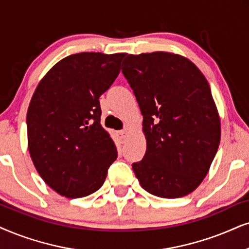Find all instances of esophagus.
I'll use <instances>...</instances> for the list:
<instances>
[{
  "mask_svg": "<svg viewBox=\"0 0 249 249\" xmlns=\"http://www.w3.org/2000/svg\"><path fill=\"white\" fill-rule=\"evenodd\" d=\"M126 135H127V131H126V130L118 131V137H119V140H121L122 142H124L125 139H126Z\"/></svg>",
  "mask_w": 249,
  "mask_h": 249,
  "instance_id": "34e87169",
  "label": "esophagus"
}]
</instances>
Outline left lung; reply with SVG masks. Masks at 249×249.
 I'll return each mask as SVG.
<instances>
[{"label":"left lung","mask_w":249,"mask_h":249,"mask_svg":"<svg viewBox=\"0 0 249 249\" xmlns=\"http://www.w3.org/2000/svg\"><path fill=\"white\" fill-rule=\"evenodd\" d=\"M122 68L143 116L147 149L132 168L141 187L165 199L202 182L221 141V121L206 77L166 52L127 55Z\"/></svg>","instance_id":"1"}]
</instances>
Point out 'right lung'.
Returning <instances> with one entry per match:
<instances>
[{
    "mask_svg": "<svg viewBox=\"0 0 249 249\" xmlns=\"http://www.w3.org/2000/svg\"><path fill=\"white\" fill-rule=\"evenodd\" d=\"M125 53H80L53 67L27 110L31 159L63 196L84 197L102 186L117 149L101 125L100 96L119 73Z\"/></svg>",
    "mask_w": 249,
    "mask_h": 249,
    "instance_id": "1",
    "label": "right lung"
}]
</instances>
